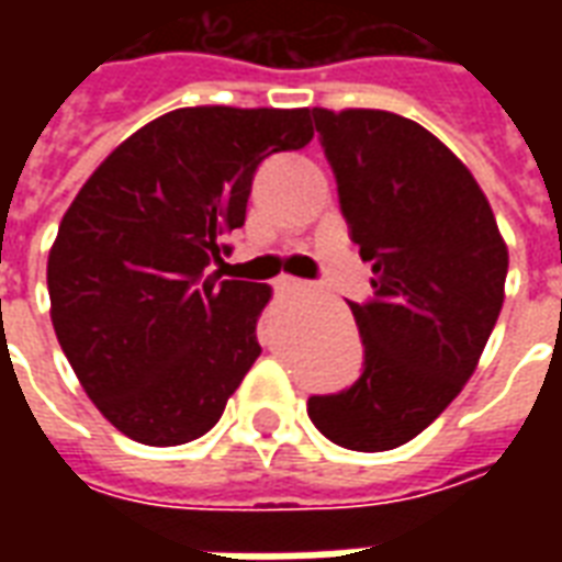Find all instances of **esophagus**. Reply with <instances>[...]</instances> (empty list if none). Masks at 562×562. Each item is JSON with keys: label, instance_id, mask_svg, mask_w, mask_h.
<instances>
[{"label": "esophagus", "instance_id": "obj_1", "mask_svg": "<svg viewBox=\"0 0 562 562\" xmlns=\"http://www.w3.org/2000/svg\"><path fill=\"white\" fill-rule=\"evenodd\" d=\"M277 289H280V292H297V289H304V280H294V277H280V280H277Z\"/></svg>", "mask_w": 562, "mask_h": 562}]
</instances>
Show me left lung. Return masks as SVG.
Returning <instances> with one entry per match:
<instances>
[{
  "label": "left lung",
  "instance_id": "obj_1",
  "mask_svg": "<svg viewBox=\"0 0 562 562\" xmlns=\"http://www.w3.org/2000/svg\"><path fill=\"white\" fill-rule=\"evenodd\" d=\"M340 210L373 297L349 304L364 342L355 385L313 394L330 442L389 451L418 436L472 376L503 310L508 249L467 165L389 111L313 108Z\"/></svg>",
  "mask_w": 562,
  "mask_h": 562
}]
</instances>
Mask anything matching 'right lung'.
I'll list each match as a JSON object with an SVG mask.
<instances>
[{
  "label": "right lung",
  "mask_w": 562,
  "mask_h": 562,
  "mask_svg": "<svg viewBox=\"0 0 562 562\" xmlns=\"http://www.w3.org/2000/svg\"><path fill=\"white\" fill-rule=\"evenodd\" d=\"M313 140L310 108H180L83 183L47 258L56 340L99 413L144 446L222 418L256 364L261 282L222 280L258 165Z\"/></svg>",
  "instance_id": "add662e5"
}]
</instances>
